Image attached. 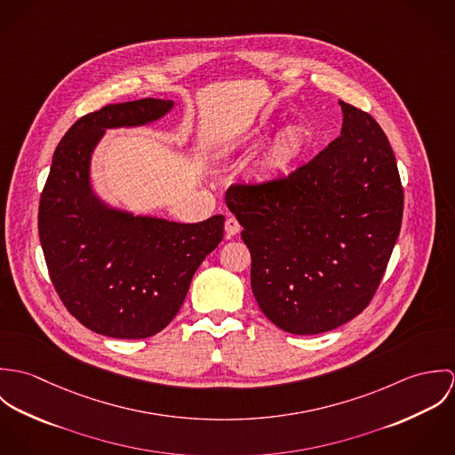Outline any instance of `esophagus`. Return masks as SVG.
I'll return each mask as SVG.
<instances>
[{
	"label": "esophagus",
	"mask_w": 455,
	"mask_h": 455,
	"mask_svg": "<svg viewBox=\"0 0 455 455\" xmlns=\"http://www.w3.org/2000/svg\"><path fill=\"white\" fill-rule=\"evenodd\" d=\"M224 229H226V236L231 238V236H236L242 231V226L235 217H228L226 224H224Z\"/></svg>",
	"instance_id": "34e87169"
}]
</instances>
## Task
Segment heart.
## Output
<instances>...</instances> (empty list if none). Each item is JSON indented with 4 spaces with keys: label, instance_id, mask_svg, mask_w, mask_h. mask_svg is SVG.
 <instances>
[{
    "label": "heart",
    "instance_id": "heart-1",
    "mask_svg": "<svg viewBox=\"0 0 455 455\" xmlns=\"http://www.w3.org/2000/svg\"><path fill=\"white\" fill-rule=\"evenodd\" d=\"M273 126L275 123H260L259 126L249 131L240 140V145L247 147L259 143L271 132ZM310 147L312 136L301 128H289L278 132L256 168L258 182L260 186L273 188L285 180L296 170V166L307 157Z\"/></svg>",
    "mask_w": 455,
    "mask_h": 455
}]
</instances>
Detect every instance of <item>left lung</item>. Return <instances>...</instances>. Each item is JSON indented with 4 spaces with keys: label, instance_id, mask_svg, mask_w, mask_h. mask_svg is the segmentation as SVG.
I'll return each mask as SVG.
<instances>
[{
    "label": "left lung",
    "instance_id": "8db88e82",
    "mask_svg": "<svg viewBox=\"0 0 455 455\" xmlns=\"http://www.w3.org/2000/svg\"><path fill=\"white\" fill-rule=\"evenodd\" d=\"M339 136L280 184L233 186L260 312L292 334H319L371 301L403 219L394 152L377 121L343 101Z\"/></svg>",
    "mask_w": 455,
    "mask_h": 455
}]
</instances>
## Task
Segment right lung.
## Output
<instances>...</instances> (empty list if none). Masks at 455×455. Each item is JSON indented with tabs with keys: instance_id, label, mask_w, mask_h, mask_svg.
<instances>
[{
	"instance_id": "1",
	"label": "right lung",
	"mask_w": 455,
	"mask_h": 455,
	"mask_svg": "<svg viewBox=\"0 0 455 455\" xmlns=\"http://www.w3.org/2000/svg\"><path fill=\"white\" fill-rule=\"evenodd\" d=\"M173 100L107 105L61 138L38 212L51 280L68 312L87 329L121 339L148 338L179 314L197 266L219 245L224 215L177 222L136 215L96 193L92 154L108 130L166 117Z\"/></svg>"
}]
</instances>
